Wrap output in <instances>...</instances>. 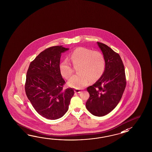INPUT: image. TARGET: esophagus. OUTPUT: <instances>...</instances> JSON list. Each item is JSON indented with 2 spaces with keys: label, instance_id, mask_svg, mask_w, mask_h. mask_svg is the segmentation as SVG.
<instances>
[{
  "label": "esophagus",
  "instance_id": "34e87169",
  "mask_svg": "<svg viewBox=\"0 0 152 152\" xmlns=\"http://www.w3.org/2000/svg\"><path fill=\"white\" fill-rule=\"evenodd\" d=\"M75 92L77 93V94H79V93L81 92V90H79V89H75Z\"/></svg>",
  "mask_w": 152,
  "mask_h": 152
}]
</instances>
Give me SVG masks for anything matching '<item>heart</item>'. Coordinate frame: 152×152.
<instances>
[{"label":"heart","mask_w":152,"mask_h":152,"mask_svg":"<svg viewBox=\"0 0 152 152\" xmlns=\"http://www.w3.org/2000/svg\"><path fill=\"white\" fill-rule=\"evenodd\" d=\"M69 59L73 66L78 65L77 69L78 73L73 75L68 81V85L75 88H82L91 80H98L105 71V59L100 52L78 47L71 53ZM59 70L62 76L66 79H68L73 73V68L67 60L60 64Z\"/></svg>","instance_id":"1"}]
</instances>
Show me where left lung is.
<instances>
[{
  "label": "left lung",
  "mask_w": 152,
  "mask_h": 152,
  "mask_svg": "<svg viewBox=\"0 0 152 152\" xmlns=\"http://www.w3.org/2000/svg\"><path fill=\"white\" fill-rule=\"evenodd\" d=\"M97 45L103 53L106 66L103 75L87 88L90 97L86 103L88 111L96 116H103L120 102L126 86L125 69L120 55L107 45Z\"/></svg>",
  "instance_id": "left-lung-1"
}]
</instances>
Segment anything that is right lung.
Returning <instances> with one entry per match:
<instances>
[{"label":"right lung","instance_id":"1","mask_svg":"<svg viewBox=\"0 0 152 152\" xmlns=\"http://www.w3.org/2000/svg\"><path fill=\"white\" fill-rule=\"evenodd\" d=\"M69 48L54 46L39 53L29 65L25 90L32 107L48 120H57L68 111L74 89H64L59 70L62 53Z\"/></svg>","mask_w":152,"mask_h":152}]
</instances>
